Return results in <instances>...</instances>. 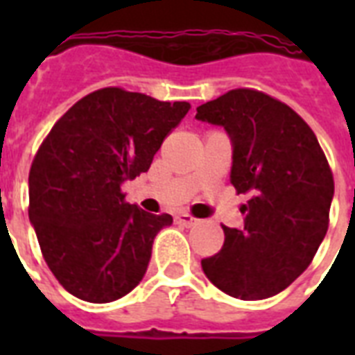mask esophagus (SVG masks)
<instances>
[{
    "label": "esophagus",
    "mask_w": 355,
    "mask_h": 355,
    "mask_svg": "<svg viewBox=\"0 0 355 355\" xmlns=\"http://www.w3.org/2000/svg\"><path fill=\"white\" fill-rule=\"evenodd\" d=\"M175 221H177L178 225H184V227H193V225H197V219L189 216V214H178V216L175 217Z\"/></svg>",
    "instance_id": "34e87169"
}]
</instances>
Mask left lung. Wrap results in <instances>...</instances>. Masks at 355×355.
Returning a JSON list of instances; mask_svg holds the SVG:
<instances>
[{
    "instance_id": "1",
    "label": "left lung",
    "mask_w": 355,
    "mask_h": 355,
    "mask_svg": "<svg viewBox=\"0 0 355 355\" xmlns=\"http://www.w3.org/2000/svg\"><path fill=\"white\" fill-rule=\"evenodd\" d=\"M195 119L225 128L230 182L250 195L243 228L223 227L225 245L202 270L234 298L275 297L308 269L328 230L334 177L324 153L308 123L261 92L230 90L200 105Z\"/></svg>"
}]
</instances>
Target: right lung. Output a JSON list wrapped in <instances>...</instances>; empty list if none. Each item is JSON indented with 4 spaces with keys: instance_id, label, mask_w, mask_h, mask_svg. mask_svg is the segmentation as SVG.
<instances>
[{
    "instance_id": "1",
    "label": "right lung",
    "mask_w": 355,
    "mask_h": 355,
    "mask_svg": "<svg viewBox=\"0 0 355 355\" xmlns=\"http://www.w3.org/2000/svg\"><path fill=\"white\" fill-rule=\"evenodd\" d=\"M189 103L103 88L55 123L29 173V221L66 291L86 302L118 300L147 272L153 241L171 227L125 200L121 186L149 171Z\"/></svg>"
}]
</instances>
